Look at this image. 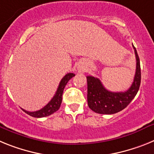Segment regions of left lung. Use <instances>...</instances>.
Listing matches in <instances>:
<instances>
[{
    "label": "left lung",
    "mask_w": 154,
    "mask_h": 154,
    "mask_svg": "<svg viewBox=\"0 0 154 154\" xmlns=\"http://www.w3.org/2000/svg\"><path fill=\"white\" fill-rule=\"evenodd\" d=\"M136 59V69L133 85L125 92H112L105 89L97 77L88 76V106L98 114H115L123 110L136 95L141 82L140 58L133 45Z\"/></svg>",
    "instance_id": "left-lung-1"
}]
</instances>
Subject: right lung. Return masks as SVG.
Instances as JSON below:
<instances>
[{
  "instance_id": "obj_1",
  "label": "right lung",
  "mask_w": 154,
  "mask_h": 154,
  "mask_svg": "<svg viewBox=\"0 0 154 154\" xmlns=\"http://www.w3.org/2000/svg\"><path fill=\"white\" fill-rule=\"evenodd\" d=\"M75 74L73 73H66V75L63 77L61 80L60 85H59L57 91L55 94V95L51 99V101L48 103L47 105L44 106L42 109L40 110L35 111V112H28V111L25 110V109H21L25 113H27L29 116H32L35 118H42L45 117V116H49L50 115L53 114L54 112H57L60 107L61 103H62V95L63 92L64 88L66 85L68 81L70 80L73 77H74Z\"/></svg>"
}]
</instances>
